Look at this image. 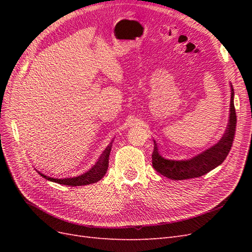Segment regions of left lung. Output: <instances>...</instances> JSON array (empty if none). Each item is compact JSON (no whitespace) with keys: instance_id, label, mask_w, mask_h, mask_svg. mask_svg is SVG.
Listing matches in <instances>:
<instances>
[{"instance_id":"left-lung-1","label":"left lung","mask_w":252,"mask_h":252,"mask_svg":"<svg viewBox=\"0 0 252 252\" xmlns=\"http://www.w3.org/2000/svg\"><path fill=\"white\" fill-rule=\"evenodd\" d=\"M233 98L234 90L231 85L229 122H228L222 139L217 144L191 158L168 159L159 154L158 144L156 141H154L155 149L152 152V166H154V168L164 177L178 181L199 178L222 164L231 149L235 132L236 114Z\"/></svg>"}]
</instances>
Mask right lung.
I'll return each instance as SVG.
<instances>
[{
    "mask_svg": "<svg viewBox=\"0 0 252 252\" xmlns=\"http://www.w3.org/2000/svg\"><path fill=\"white\" fill-rule=\"evenodd\" d=\"M111 146H112V143H110L108 146L106 147V149L103 151V154L100 156V158H98L96 163L91 167L89 170L84 172L83 174L78 175V177L56 179V178L48 177V175L42 173L41 171H37V173L50 182H55V183H58V184H62L66 186H84V185L94 184V183L100 181L104 177L105 173L107 172L108 164H109L108 158L111 151Z\"/></svg>",
    "mask_w": 252,
    "mask_h": 252,
    "instance_id": "right-lung-1",
    "label": "right lung"
}]
</instances>
